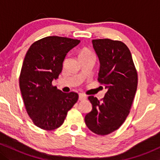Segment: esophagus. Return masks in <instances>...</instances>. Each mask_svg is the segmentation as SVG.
<instances>
[{
    "mask_svg": "<svg viewBox=\"0 0 160 160\" xmlns=\"http://www.w3.org/2000/svg\"><path fill=\"white\" fill-rule=\"evenodd\" d=\"M86 98V95L82 94V93H80V95H79V100L80 101H82V100H85Z\"/></svg>",
    "mask_w": 160,
    "mask_h": 160,
    "instance_id": "esophagus-1",
    "label": "esophagus"
}]
</instances>
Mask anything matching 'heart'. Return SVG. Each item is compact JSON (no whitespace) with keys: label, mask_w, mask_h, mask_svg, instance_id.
I'll use <instances>...</instances> for the list:
<instances>
[{"label":"heart","mask_w":160,"mask_h":160,"mask_svg":"<svg viewBox=\"0 0 160 160\" xmlns=\"http://www.w3.org/2000/svg\"><path fill=\"white\" fill-rule=\"evenodd\" d=\"M94 58L95 54L91 49L89 48H82L79 53V58Z\"/></svg>","instance_id":"1"}]
</instances>
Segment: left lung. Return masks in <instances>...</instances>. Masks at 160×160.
<instances>
[{"instance_id": "obj_1", "label": "left lung", "mask_w": 160, "mask_h": 160, "mask_svg": "<svg viewBox=\"0 0 160 160\" xmlns=\"http://www.w3.org/2000/svg\"><path fill=\"white\" fill-rule=\"evenodd\" d=\"M100 61L98 81L108 92L101 100L90 95L92 110L85 122L92 132L106 135L118 129L130 112L138 86V74L127 46L120 40H92Z\"/></svg>"}]
</instances>
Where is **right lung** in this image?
Returning a JSON list of instances; mask_svg holds the SVG:
<instances>
[{"mask_svg":"<svg viewBox=\"0 0 160 160\" xmlns=\"http://www.w3.org/2000/svg\"><path fill=\"white\" fill-rule=\"evenodd\" d=\"M80 42L63 37H46L33 43L27 51L19 75L20 90L28 114L42 129L60 127L78 102V93L63 92L52 82L62 72L67 53Z\"/></svg>","mask_w":160,"mask_h":160,"instance_id":"right-lung-1","label":"right lung"}]
</instances>
